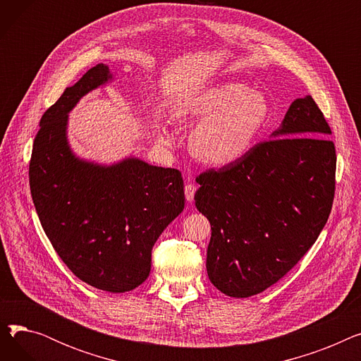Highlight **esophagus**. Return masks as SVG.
I'll return each mask as SVG.
<instances>
[{"mask_svg":"<svg viewBox=\"0 0 361 361\" xmlns=\"http://www.w3.org/2000/svg\"><path fill=\"white\" fill-rule=\"evenodd\" d=\"M196 190H197V187H196L195 184H187V185L184 187L185 199H187L188 202H193V200H195V193H196Z\"/></svg>","mask_w":361,"mask_h":361,"instance_id":"34e87169","label":"esophagus"}]
</instances>
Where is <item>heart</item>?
Returning <instances> with one entry per match:
<instances>
[{
    "instance_id": "obj_1",
    "label": "heart",
    "mask_w": 361,
    "mask_h": 361,
    "mask_svg": "<svg viewBox=\"0 0 361 361\" xmlns=\"http://www.w3.org/2000/svg\"><path fill=\"white\" fill-rule=\"evenodd\" d=\"M269 111L260 92L226 82L185 94L174 114L180 121H200L190 136V150L199 161L228 165L252 149Z\"/></svg>"
}]
</instances>
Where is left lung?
I'll return each mask as SVG.
<instances>
[{"label":"left lung","instance_id":"8db88e82","mask_svg":"<svg viewBox=\"0 0 361 361\" xmlns=\"http://www.w3.org/2000/svg\"><path fill=\"white\" fill-rule=\"evenodd\" d=\"M331 133L313 98H300L269 140L196 177V207L212 228L207 276L221 293L245 298L264 291L314 244L335 195Z\"/></svg>","mask_w":361,"mask_h":361}]
</instances>
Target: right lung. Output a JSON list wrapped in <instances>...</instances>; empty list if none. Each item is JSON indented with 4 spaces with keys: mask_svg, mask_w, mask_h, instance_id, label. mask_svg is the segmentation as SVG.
<instances>
[{
    "mask_svg": "<svg viewBox=\"0 0 361 361\" xmlns=\"http://www.w3.org/2000/svg\"><path fill=\"white\" fill-rule=\"evenodd\" d=\"M111 78L108 66L92 67L45 111L29 184L42 228L67 268L94 288L126 293L149 276L152 247L184 209V183L178 169L137 158L105 166L73 154L67 114Z\"/></svg>",
    "mask_w": 361,
    "mask_h": 361,
    "instance_id": "add662e5",
    "label": "right lung"
}]
</instances>
